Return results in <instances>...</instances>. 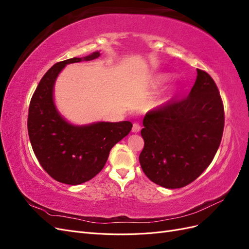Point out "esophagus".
<instances>
[{"instance_id": "1", "label": "esophagus", "mask_w": 249, "mask_h": 249, "mask_svg": "<svg viewBox=\"0 0 249 249\" xmlns=\"http://www.w3.org/2000/svg\"><path fill=\"white\" fill-rule=\"evenodd\" d=\"M140 130H141V125L139 124H133V129H132L133 133H138V132H140Z\"/></svg>"}]
</instances>
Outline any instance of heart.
<instances>
[{
  "mask_svg": "<svg viewBox=\"0 0 249 249\" xmlns=\"http://www.w3.org/2000/svg\"><path fill=\"white\" fill-rule=\"evenodd\" d=\"M162 80H163V81H165V80H166V78H163Z\"/></svg>",
  "mask_w": 249,
  "mask_h": 249,
  "instance_id": "obj_1",
  "label": "heart"
}]
</instances>
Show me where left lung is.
I'll return each mask as SVG.
<instances>
[{
  "label": "left lung",
  "instance_id": "8db88e82",
  "mask_svg": "<svg viewBox=\"0 0 249 249\" xmlns=\"http://www.w3.org/2000/svg\"><path fill=\"white\" fill-rule=\"evenodd\" d=\"M141 136L139 156L145 176L168 189L192 183L213 161L224 127V109L219 90L205 71L190 93L148 111Z\"/></svg>",
  "mask_w": 249,
  "mask_h": 249
}]
</instances>
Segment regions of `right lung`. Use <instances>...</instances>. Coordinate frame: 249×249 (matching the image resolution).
<instances>
[{
	"label": "right lung",
	"mask_w": 249,
	"mask_h": 249,
	"mask_svg": "<svg viewBox=\"0 0 249 249\" xmlns=\"http://www.w3.org/2000/svg\"><path fill=\"white\" fill-rule=\"evenodd\" d=\"M100 55L94 52L54 64L44 73L30 102L28 134L33 152L48 175L60 183L79 185L94 178L104 168L111 148L132 130L130 122L73 125L56 109L53 89L63 67Z\"/></svg>",
	"instance_id": "1"
}]
</instances>
